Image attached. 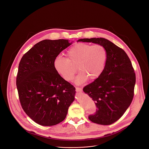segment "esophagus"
<instances>
[{
	"mask_svg": "<svg viewBox=\"0 0 149 149\" xmlns=\"http://www.w3.org/2000/svg\"><path fill=\"white\" fill-rule=\"evenodd\" d=\"M76 91L77 92H82V89L79 87H76Z\"/></svg>",
	"mask_w": 149,
	"mask_h": 149,
	"instance_id": "obj_1",
	"label": "esophagus"
}]
</instances>
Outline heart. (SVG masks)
I'll use <instances>...</instances> for the list:
<instances>
[{"label":"heart","instance_id":"1","mask_svg":"<svg viewBox=\"0 0 149 149\" xmlns=\"http://www.w3.org/2000/svg\"><path fill=\"white\" fill-rule=\"evenodd\" d=\"M68 58L58 56L54 61L56 71L66 81H71L78 70L80 71L76 83L81 84L88 78L94 80L99 78L104 71L107 59L106 49L100 45H93L78 43L66 52Z\"/></svg>","mask_w":149,"mask_h":149}]
</instances>
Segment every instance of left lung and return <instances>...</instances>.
Wrapping results in <instances>:
<instances>
[{"label": "left lung", "instance_id": "obj_1", "mask_svg": "<svg viewBox=\"0 0 149 149\" xmlns=\"http://www.w3.org/2000/svg\"><path fill=\"white\" fill-rule=\"evenodd\" d=\"M78 41L97 43L106 50L104 71L85 86L83 91L97 107L95 113L89 116V120L102 125L112 124L123 116L134 98L136 75L132 63L124 50L104 38H82Z\"/></svg>", "mask_w": 149, "mask_h": 149}]
</instances>
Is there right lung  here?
<instances>
[{"label":"right lung","mask_w":149,"mask_h":149,"mask_svg":"<svg viewBox=\"0 0 149 149\" xmlns=\"http://www.w3.org/2000/svg\"><path fill=\"white\" fill-rule=\"evenodd\" d=\"M72 44L68 40H45L22 57L16 85L22 107L36 123L51 126L63 121L74 100L75 88L54 66L56 57Z\"/></svg>","instance_id":"obj_1"}]
</instances>
